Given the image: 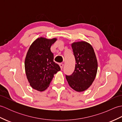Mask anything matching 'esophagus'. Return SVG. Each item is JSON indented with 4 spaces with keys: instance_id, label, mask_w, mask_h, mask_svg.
Returning <instances> with one entry per match:
<instances>
[{
    "instance_id": "34e87169",
    "label": "esophagus",
    "mask_w": 122,
    "mask_h": 122,
    "mask_svg": "<svg viewBox=\"0 0 122 122\" xmlns=\"http://www.w3.org/2000/svg\"><path fill=\"white\" fill-rule=\"evenodd\" d=\"M59 66H60V68H61V69H62V68H63V63H60L59 64Z\"/></svg>"
}]
</instances>
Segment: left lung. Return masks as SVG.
<instances>
[{
  "label": "left lung",
  "instance_id": "8db88e82",
  "mask_svg": "<svg viewBox=\"0 0 122 122\" xmlns=\"http://www.w3.org/2000/svg\"><path fill=\"white\" fill-rule=\"evenodd\" d=\"M76 66L70 76L66 75L70 86L77 92L87 90L94 81L97 70V62L92 46L85 41L72 44Z\"/></svg>",
  "mask_w": 122,
  "mask_h": 122
}]
</instances>
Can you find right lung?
I'll return each instance as SVG.
<instances>
[{
  "instance_id": "add662e5",
  "label": "right lung",
  "mask_w": 122,
  "mask_h": 122,
  "mask_svg": "<svg viewBox=\"0 0 122 122\" xmlns=\"http://www.w3.org/2000/svg\"><path fill=\"white\" fill-rule=\"evenodd\" d=\"M56 40V38H39L30 46L27 53L25 66L27 79L30 86L39 91L47 89L54 74L61 70L54 62L50 50Z\"/></svg>"
}]
</instances>
